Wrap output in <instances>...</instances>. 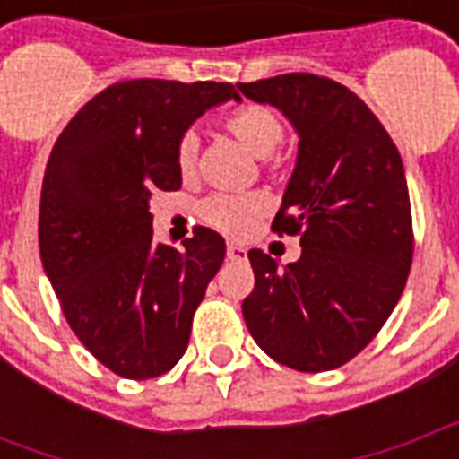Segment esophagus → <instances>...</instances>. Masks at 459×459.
<instances>
[{
    "label": "esophagus",
    "mask_w": 459,
    "mask_h": 459,
    "mask_svg": "<svg viewBox=\"0 0 459 459\" xmlns=\"http://www.w3.org/2000/svg\"><path fill=\"white\" fill-rule=\"evenodd\" d=\"M226 255H229L230 260H246V248H240V246H233V243H230L229 248H226Z\"/></svg>",
    "instance_id": "34e87169"
}]
</instances>
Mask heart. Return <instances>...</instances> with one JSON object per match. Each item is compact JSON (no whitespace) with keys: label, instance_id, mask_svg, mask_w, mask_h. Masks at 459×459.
Returning a JSON list of instances; mask_svg holds the SVG:
<instances>
[{"label":"heart","instance_id":"b5f03b06","mask_svg":"<svg viewBox=\"0 0 459 459\" xmlns=\"http://www.w3.org/2000/svg\"><path fill=\"white\" fill-rule=\"evenodd\" d=\"M226 130L255 157H268L282 140V120L265 105H240L226 115ZM177 167L184 179L196 169V137L184 134L177 147ZM270 201L265 194H213L199 206L201 221L229 238H246L258 221L268 213Z\"/></svg>","mask_w":459,"mask_h":459}]
</instances>
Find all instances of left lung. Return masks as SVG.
Instances as JSON below:
<instances>
[{
	"instance_id": "1",
	"label": "left lung",
	"mask_w": 459,
	"mask_h": 459,
	"mask_svg": "<svg viewBox=\"0 0 459 459\" xmlns=\"http://www.w3.org/2000/svg\"><path fill=\"white\" fill-rule=\"evenodd\" d=\"M299 134L275 233L299 236L298 263L248 253L255 288L243 319L255 344L305 374L351 361L384 327L413 263V221L401 154L368 105L312 74L238 83Z\"/></svg>"
}]
</instances>
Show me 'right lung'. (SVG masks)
Returning <instances> with one entry per match:
<instances>
[{
	"label": "right lung",
	"instance_id": "add662e5",
	"mask_svg": "<svg viewBox=\"0 0 459 459\" xmlns=\"http://www.w3.org/2000/svg\"><path fill=\"white\" fill-rule=\"evenodd\" d=\"M230 83L137 78L105 88L56 140L39 209V250L74 334L113 374L144 381L189 346L191 319L226 258L216 230L152 240L150 199L177 191V147Z\"/></svg>",
	"mask_w": 459,
	"mask_h": 459
}]
</instances>
